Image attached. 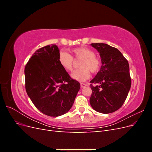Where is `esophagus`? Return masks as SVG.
<instances>
[{"mask_svg":"<svg viewBox=\"0 0 152 152\" xmlns=\"http://www.w3.org/2000/svg\"><path fill=\"white\" fill-rule=\"evenodd\" d=\"M86 86H87V84H85V83H80L81 87H85Z\"/></svg>","mask_w":152,"mask_h":152,"instance_id":"1","label":"esophagus"}]
</instances>
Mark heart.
Masks as SVG:
<instances>
[{"instance_id": "1", "label": "heart", "mask_w": 152, "mask_h": 152, "mask_svg": "<svg viewBox=\"0 0 152 152\" xmlns=\"http://www.w3.org/2000/svg\"><path fill=\"white\" fill-rule=\"evenodd\" d=\"M73 56L76 59H82L80 68L73 71L72 77L78 81H86L90 77V71L92 73H97L102 66L100 59L95 56L93 50L87 47H80L71 50ZM58 61L65 70L71 71L73 69V58L71 54L64 50L59 52Z\"/></svg>"}]
</instances>
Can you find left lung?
Masks as SVG:
<instances>
[{"mask_svg": "<svg viewBox=\"0 0 152 152\" xmlns=\"http://www.w3.org/2000/svg\"><path fill=\"white\" fill-rule=\"evenodd\" d=\"M91 45L99 53L102 65L97 75L90 81L93 91L90 104L96 112L112 113L122 107L131 88L129 63L115 48L103 43Z\"/></svg>", "mask_w": 152, "mask_h": 152, "instance_id": "left-lung-1", "label": "left lung"}]
</instances>
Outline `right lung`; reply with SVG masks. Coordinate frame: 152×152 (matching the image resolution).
Returning <instances> with one entry per match:
<instances>
[{"label": "right lung", "mask_w": 152, "mask_h": 152, "mask_svg": "<svg viewBox=\"0 0 152 152\" xmlns=\"http://www.w3.org/2000/svg\"><path fill=\"white\" fill-rule=\"evenodd\" d=\"M59 53L55 44L41 48L25 68L27 94L39 111L50 117L68 112L80 87L79 82L59 65Z\"/></svg>", "instance_id": "add662e5"}]
</instances>
